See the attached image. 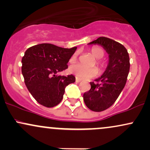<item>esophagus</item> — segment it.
Here are the masks:
<instances>
[{
  "instance_id": "esophagus-1",
  "label": "esophagus",
  "mask_w": 150,
  "mask_h": 150,
  "mask_svg": "<svg viewBox=\"0 0 150 150\" xmlns=\"http://www.w3.org/2000/svg\"><path fill=\"white\" fill-rule=\"evenodd\" d=\"M75 82H76L77 83H79V82H81V80H80V79H79V78H77V77H76V78H75Z\"/></svg>"
}]
</instances>
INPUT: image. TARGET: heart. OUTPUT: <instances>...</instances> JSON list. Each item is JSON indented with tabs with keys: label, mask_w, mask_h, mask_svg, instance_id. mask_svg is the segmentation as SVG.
I'll return each mask as SVG.
<instances>
[{
	"label": "heart",
	"mask_w": 150,
	"mask_h": 150,
	"mask_svg": "<svg viewBox=\"0 0 150 150\" xmlns=\"http://www.w3.org/2000/svg\"><path fill=\"white\" fill-rule=\"evenodd\" d=\"M90 52L96 58H98L97 63L102 70L106 66V63L99 58H102L104 56V49L100 46H94L90 49ZM77 59V53H74L70 58V63H74ZM70 72L73 75H76L77 77L82 80H88L95 77L98 74V70L96 68H86L80 64H75L70 66Z\"/></svg>",
	"instance_id": "heart-1"
}]
</instances>
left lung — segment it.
Returning a JSON list of instances; mask_svg holds the SVG:
<instances>
[{
	"mask_svg": "<svg viewBox=\"0 0 150 150\" xmlns=\"http://www.w3.org/2000/svg\"><path fill=\"white\" fill-rule=\"evenodd\" d=\"M92 44H100L109 54L106 71L90 82L91 89L83 94L86 106L99 112L112 106L124 88L130 70V58L124 46L109 38L99 37L89 43Z\"/></svg>",
	"mask_w": 150,
	"mask_h": 150,
	"instance_id": "1",
	"label": "left lung"
}]
</instances>
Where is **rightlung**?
I'll list each match as a JSON object with an SVG mask.
<instances>
[{
  "label": "right lung",
  "mask_w": 150,
  "mask_h": 150,
  "mask_svg": "<svg viewBox=\"0 0 150 150\" xmlns=\"http://www.w3.org/2000/svg\"><path fill=\"white\" fill-rule=\"evenodd\" d=\"M77 47L64 49L51 44L31 46L22 59V73L26 87L39 104L48 108L63 99L65 88L73 83V75H58L68 68L67 63Z\"/></svg>",
  "instance_id": "1"
}]
</instances>
